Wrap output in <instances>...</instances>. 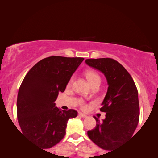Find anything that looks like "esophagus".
I'll return each instance as SVG.
<instances>
[{"label":"esophagus","instance_id":"esophagus-1","mask_svg":"<svg viewBox=\"0 0 158 158\" xmlns=\"http://www.w3.org/2000/svg\"><path fill=\"white\" fill-rule=\"evenodd\" d=\"M79 116H81V117H83V118H85V117H87V115H85V114L81 113V112H80V113H79Z\"/></svg>","mask_w":158,"mask_h":158}]
</instances>
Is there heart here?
<instances>
[{
	"label": "heart",
	"mask_w": 158,
	"mask_h": 158,
	"mask_svg": "<svg viewBox=\"0 0 158 158\" xmlns=\"http://www.w3.org/2000/svg\"><path fill=\"white\" fill-rule=\"evenodd\" d=\"M86 77H87V79L88 80V81H89L90 84L94 83V82H96L97 81H101L99 75L97 74L95 71L93 70H88V72L86 73Z\"/></svg>",
	"instance_id": "obj_1"
}]
</instances>
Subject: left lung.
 I'll return each instance as SVG.
<instances>
[{
  "mask_svg": "<svg viewBox=\"0 0 158 158\" xmlns=\"http://www.w3.org/2000/svg\"><path fill=\"white\" fill-rule=\"evenodd\" d=\"M88 66L104 75L109 85L100 111L106 118L97 124L88 136L96 145L106 150L127 141L132 137L139 118L138 92L132 77L127 70L111 58L88 59Z\"/></svg>",
  "mask_w": 158,
  "mask_h": 158,
  "instance_id": "1",
  "label": "left lung"
}]
</instances>
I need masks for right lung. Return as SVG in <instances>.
I'll use <instances>...</instances> for the list:
<instances>
[{
  "instance_id": "add662e5",
  "label": "right lung",
  "mask_w": 158,
  "mask_h": 158,
  "mask_svg": "<svg viewBox=\"0 0 158 158\" xmlns=\"http://www.w3.org/2000/svg\"><path fill=\"white\" fill-rule=\"evenodd\" d=\"M84 58L52 56L38 62L23 79L17 97V117L21 131L37 146L50 148L65 135L74 109L60 111L55 101Z\"/></svg>"
}]
</instances>
